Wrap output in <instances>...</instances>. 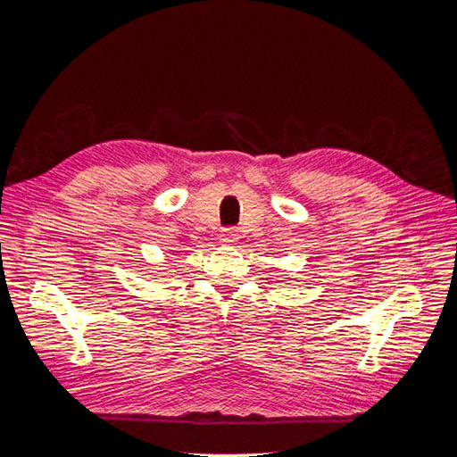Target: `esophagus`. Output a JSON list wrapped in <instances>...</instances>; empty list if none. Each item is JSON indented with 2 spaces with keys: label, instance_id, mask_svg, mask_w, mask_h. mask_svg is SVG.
<instances>
[{
  "label": "esophagus",
  "instance_id": "obj_1",
  "mask_svg": "<svg viewBox=\"0 0 457 457\" xmlns=\"http://www.w3.org/2000/svg\"><path fill=\"white\" fill-rule=\"evenodd\" d=\"M238 234H237V230H232V228H225L223 232H220L219 234V240L220 242H223V244H234V242H237L238 238Z\"/></svg>",
  "mask_w": 457,
  "mask_h": 457
}]
</instances>
